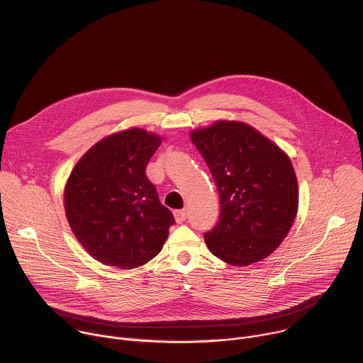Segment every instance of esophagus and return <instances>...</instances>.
<instances>
[{
  "instance_id": "obj_1",
  "label": "esophagus",
  "mask_w": 363,
  "mask_h": 363,
  "mask_svg": "<svg viewBox=\"0 0 363 363\" xmlns=\"http://www.w3.org/2000/svg\"><path fill=\"white\" fill-rule=\"evenodd\" d=\"M174 217L178 224H182L186 220V213L184 210H177V211H174Z\"/></svg>"
}]
</instances>
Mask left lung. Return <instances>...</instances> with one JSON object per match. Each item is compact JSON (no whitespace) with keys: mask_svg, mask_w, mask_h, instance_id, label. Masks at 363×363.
<instances>
[{"mask_svg":"<svg viewBox=\"0 0 363 363\" xmlns=\"http://www.w3.org/2000/svg\"><path fill=\"white\" fill-rule=\"evenodd\" d=\"M220 192L221 214L205 242L220 260L250 266L269 257L289 234L298 185L289 155L240 121H216L189 132Z\"/></svg>","mask_w":363,"mask_h":363,"instance_id":"left-lung-1","label":"left lung"}]
</instances>
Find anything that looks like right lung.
I'll return each instance as SVG.
<instances>
[{
    "label": "right lung",
    "instance_id": "right-lung-1",
    "mask_svg": "<svg viewBox=\"0 0 363 363\" xmlns=\"http://www.w3.org/2000/svg\"><path fill=\"white\" fill-rule=\"evenodd\" d=\"M162 138L129 128L96 142L65 186L69 225L94 260L132 270L157 257L175 223L145 169Z\"/></svg>",
    "mask_w": 363,
    "mask_h": 363
}]
</instances>
